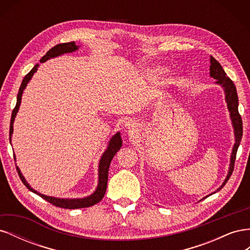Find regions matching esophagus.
Returning a JSON list of instances; mask_svg holds the SVG:
<instances>
[{
  "instance_id": "obj_1",
  "label": "esophagus",
  "mask_w": 250,
  "mask_h": 250,
  "mask_svg": "<svg viewBox=\"0 0 250 250\" xmlns=\"http://www.w3.org/2000/svg\"><path fill=\"white\" fill-rule=\"evenodd\" d=\"M135 126H137V123H135V121L133 120H128L127 122H125V127L127 129H133Z\"/></svg>"
}]
</instances>
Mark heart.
I'll return each instance as SVG.
<instances>
[{"instance_id": "obj_1", "label": "heart", "mask_w": 250, "mask_h": 250, "mask_svg": "<svg viewBox=\"0 0 250 250\" xmlns=\"http://www.w3.org/2000/svg\"><path fill=\"white\" fill-rule=\"evenodd\" d=\"M165 71H166L165 67L161 65L151 66L147 70V76L151 80H157L165 73Z\"/></svg>"}]
</instances>
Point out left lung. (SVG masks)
Returning a JSON list of instances; mask_svg holds the SVG:
<instances>
[{
    "label": "left lung",
    "instance_id": "8db88e82",
    "mask_svg": "<svg viewBox=\"0 0 250 250\" xmlns=\"http://www.w3.org/2000/svg\"><path fill=\"white\" fill-rule=\"evenodd\" d=\"M209 62H210L209 76L211 78L216 79L217 80L216 84L220 85L224 90L225 101H226V103H228V108L229 111V116H230L231 124H232L233 132H234V145L232 147L231 155H230V163H229L228 176H226V178L224 179L221 187L218 188L217 191L214 192V193H216L219 190H221L223 186L226 184V181L229 179L231 173L233 171V166H234V161H236L237 150L239 148V145H240L241 140H242V134H243V126H242V119H241V116L239 115V110H238L239 100H238L236 86H234L233 82L228 77V75H226V73L224 72L221 64L219 63L213 56L209 57Z\"/></svg>",
    "mask_w": 250,
    "mask_h": 250
}]
</instances>
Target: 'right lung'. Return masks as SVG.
<instances>
[{"label": "right lung", "instance_id": "add662e5", "mask_svg": "<svg viewBox=\"0 0 250 250\" xmlns=\"http://www.w3.org/2000/svg\"><path fill=\"white\" fill-rule=\"evenodd\" d=\"M78 49H79V46H77V44L75 43V42L59 43V44H57V46L53 47L52 49H50L47 52V54L41 59V63L47 62V60H49L51 58H55L57 56L65 54V53L75 52V51H77ZM39 66H40V63L35 64L33 69L26 75L25 78L22 79V81H21V87L19 89V94H18V97H17V105H16V107H14L13 111H12L11 120H10V129H9L10 144H11V137H12V133H13L14 119H16L17 113L20 109L22 93H24V89L26 88L28 82L31 80L34 73L37 71V69H39ZM121 147H122V139H121V133L117 132L115 135H112V138L109 140L107 148H106V150L104 151L101 158H100L99 169H98V186L96 188L95 192L93 194H90L89 196H87V197H83V198H57V197H52V196H47V195H43L42 193H39L27 183V180L25 179L24 176H22V174H21V170H20L18 166H17V170H18L20 178L22 181V184H24L30 191L37 194L39 196H41L42 198H43L44 200H47L48 202L52 203L53 206L62 208H69V209L88 208V207L94 206V204H96L98 202H100L102 200V198L104 197L105 192H106V188H107L109 165L111 163V160L113 158V156L116 155V153L120 150ZM14 160H16V155H14Z\"/></svg>", "mask_w": 250, "mask_h": 250}]
</instances>
